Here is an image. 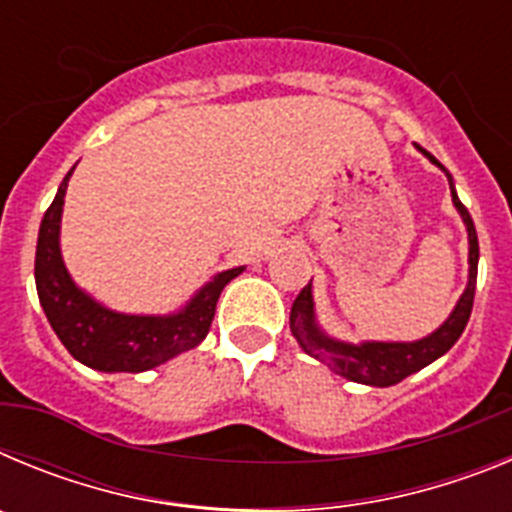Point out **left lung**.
Here are the masks:
<instances>
[{
  "label": "left lung",
  "mask_w": 512,
  "mask_h": 512,
  "mask_svg": "<svg viewBox=\"0 0 512 512\" xmlns=\"http://www.w3.org/2000/svg\"><path fill=\"white\" fill-rule=\"evenodd\" d=\"M423 151V148H420ZM423 156L436 164L438 169L446 174L451 187V202H454L456 212L461 215V223L467 228L469 238V279L467 289L461 292L456 300L454 310L433 333L418 338V341H361V343H348L341 338L328 336L318 323L315 315V300H312V282L302 289L297 300L292 302V312H289V328L292 336L297 338L300 348L312 359L328 364L338 377H346L348 382L369 384V387H392V384L402 382L410 374L420 372L423 366L433 364L441 359L464 333L472 315L474 305V287H477V264H479V243H477V230H474V220L469 210L459 202L454 189V179L438 158L431 153L423 151Z\"/></svg>",
  "instance_id": "1"
}]
</instances>
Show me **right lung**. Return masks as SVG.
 <instances>
[{"mask_svg": "<svg viewBox=\"0 0 512 512\" xmlns=\"http://www.w3.org/2000/svg\"><path fill=\"white\" fill-rule=\"evenodd\" d=\"M76 169V166H74ZM74 169L63 176L56 200L45 210L35 248V287L45 318L76 361L97 372H148L182 351L200 346L210 333L215 305L243 266L220 271L169 315H128L110 310L71 279L61 256V215Z\"/></svg>", "mask_w": 512, "mask_h": 512, "instance_id": "1", "label": "right lung"}]
</instances>
